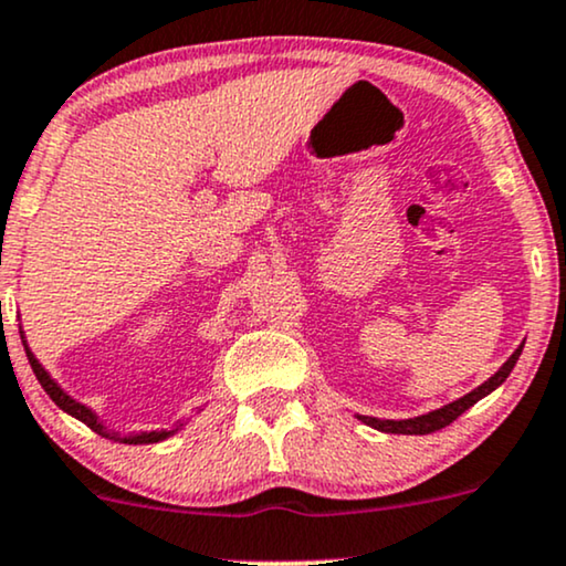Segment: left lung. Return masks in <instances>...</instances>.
Returning a JSON list of instances; mask_svg holds the SVG:
<instances>
[{
    "mask_svg": "<svg viewBox=\"0 0 566 566\" xmlns=\"http://www.w3.org/2000/svg\"><path fill=\"white\" fill-rule=\"evenodd\" d=\"M522 348H524V343L512 353V356H509L506 364H503L501 369L488 379V382L474 387L472 392H467L464 398L453 400V403L434 408V411H430V413H421V417H411V419H377V417H360V413H356V419L364 421V424L374 427V430L392 432V434H430V432H438V430H442V427L451 424L453 419H459L461 413L467 411V408H472L474 403H478V400H482L485 395L493 392L495 387H501L503 382H506V377L512 374L516 360H520V356H522Z\"/></svg>",
    "mask_w": 566,
    "mask_h": 566,
    "instance_id": "8db88e82",
    "label": "left lung"
}]
</instances>
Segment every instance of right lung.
Masks as SVG:
<instances>
[{
  "mask_svg": "<svg viewBox=\"0 0 566 566\" xmlns=\"http://www.w3.org/2000/svg\"><path fill=\"white\" fill-rule=\"evenodd\" d=\"M20 339H23L25 356H29L31 369H33V374H36L39 385L44 387V392L50 395V398L54 400V403H57L60 408H63L65 413H71L73 419L84 421L86 427H92V430L97 432V434H102V438H107V440H118V442H128V446H149V442L168 440V438H171V434H176V432H179L181 427H184V424H176V427H171V430H149V432H128V434H120V432H115V430H107V427L102 424L99 417H97V413L92 411V408H88L86 403H81V400L73 398V395H67V392L63 390V387H60L57 382H54V379L50 377V371H46L44 366L39 364V358L33 356V353H31L29 343H25V335H23V332H20Z\"/></svg>",
  "mask_w": 566,
  "mask_h": 566,
  "instance_id": "obj_1",
  "label": "right lung"
}]
</instances>
